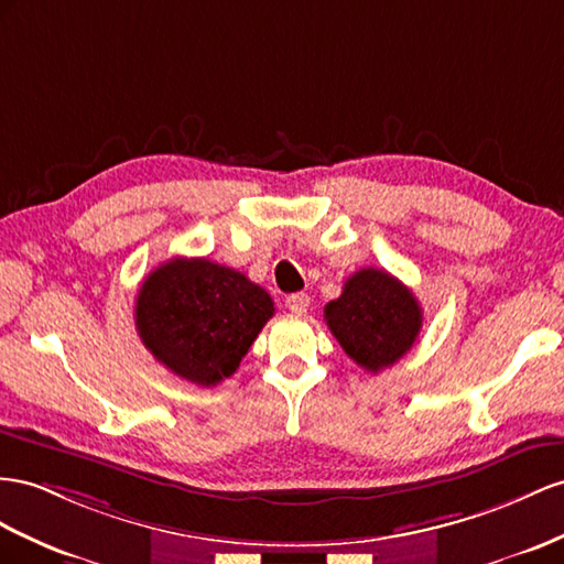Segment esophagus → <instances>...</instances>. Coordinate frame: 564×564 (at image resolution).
<instances>
[{
    "label": "esophagus",
    "mask_w": 564,
    "mask_h": 564,
    "mask_svg": "<svg viewBox=\"0 0 564 564\" xmlns=\"http://www.w3.org/2000/svg\"><path fill=\"white\" fill-rule=\"evenodd\" d=\"M285 307L291 310L293 314H305L310 310V295L307 293H293L285 297Z\"/></svg>",
    "instance_id": "34e87169"
}]
</instances>
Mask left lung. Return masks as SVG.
<instances>
[{
  "instance_id": "obj_1",
  "label": "left lung",
  "mask_w": 564,
  "mask_h": 564,
  "mask_svg": "<svg viewBox=\"0 0 564 564\" xmlns=\"http://www.w3.org/2000/svg\"><path fill=\"white\" fill-rule=\"evenodd\" d=\"M324 319L348 357L377 373L412 350L422 307L405 283L369 267L345 281L340 297L324 307Z\"/></svg>"
}]
</instances>
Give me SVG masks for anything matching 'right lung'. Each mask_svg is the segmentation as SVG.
I'll return each instance as SVG.
<instances>
[{"mask_svg":"<svg viewBox=\"0 0 564 564\" xmlns=\"http://www.w3.org/2000/svg\"><path fill=\"white\" fill-rule=\"evenodd\" d=\"M271 316L273 300L264 288L205 257L159 264L135 300L144 348L176 377L207 388L240 367Z\"/></svg>","mask_w":564,"mask_h":564,"instance_id":"right-lung-1","label":"right lung"}]
</instances>
